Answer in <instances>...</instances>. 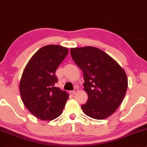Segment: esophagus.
<instances>
[{
    "label": "esophagus",
    "mask_w": 147,
    "mask_h": 147,
    "mask_svg": "<svg viewBox=\"0 0 147 147\" xmlns=\"http://www.w3.org/2000/svg\"><path fill=\"white\" fill-rule=\"evenodd\" d=\"M78 90H79V89L77 88H76L74 89V90L71 91V92H71L72 95H75V94H76L77 92H78Z\"/></svg>",
    "instance_id": "obj_1"
}]
</instances>
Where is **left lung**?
Returning a JSON list of instances; mask_svg holds the SVG:
<instances>
[{"label": "left lung", "instance_id": "8db88e82", "mask_svg": "<svg viewBox=\"0 0 147 147\" xmlns=\"http://www.w3.org/2000/svg\"><path fill=\"white\" fill-rule=\"evenodd\" d=\"M72 59L84 75V89L88 95L82 109L86 115L104 119L116 111L128 87L124 70L108 54L95 47L70 49Z\"/></svg>", "mask_w": 147, "mask_h": 147}]
</instances>
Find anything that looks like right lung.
Instances as JSON below:
<instances>
[{
    "label": "right lung",
    "instance_id": "right-lung-1",
    "mask_svg": "<svg viewBox=\"0 0 147 147\" xmlns=\"http://www.w3.org/2000/svg\"><path fill=\"white\" fill-rule=\"evenodd\" d=\"M58 45L42 47L32 57L23 70L19 90L28 111L41 120H52L63 112L69 95L56 86L55 71L68 53Z\"/></svg>",
    "mask_w": 147,
    "mask_h": 147
}]
</instances>
